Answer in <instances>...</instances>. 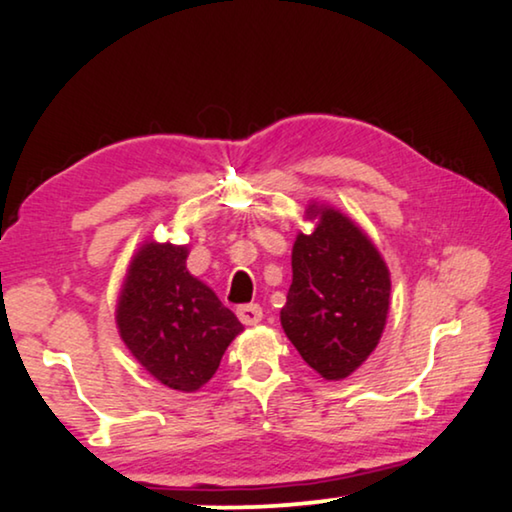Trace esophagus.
Instances as JSON below:
<instances>
[{
    "label": "esophagus",
    "mask_w": 512,
    "mask_h": 512,
    "mask_svg": "<svg viewBox=\"0 0 512 512\" xmlns=\"http://www.w3.org/2000/svg\"><path fill=\"white\" fill-rule=\"evenodd\" d=\"M237 317H240V321L244 326H256V324H261V319H263V310H261V305H242V307H237Z\"/></svg>",
    "instance_id": "obj_1"
}]
</instances>
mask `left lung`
Instances as JSON below:
<instances>
[{
    "label": "left lung",
    "mask_w": 512,
    "mask_h": 512,
    "mask_svg": "<svg viewBox=\"0 0 512 512\" xmlns=\"http://www.w3.org/2000/svg\"><path fill=\"white\" fill-rule=\"evenodd\" d=\"M291 251L293 279L279 321L324 380H345L375 352L387 326L391 275L373 240L340 209L310 202Z\"/></svg>",
    "instance_id": "left-lung-1"
}]
</instances>
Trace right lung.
Here are the masks:
<instances>
[{
	"instance_id": "obj_1",
	"label": "right lung",
	"mask_w": 512,
	"mask_h": 512,
	"mask_svg": "<svg viewBox=\"0 0 512 512\" xmlns=\"http://www.w3.org/2000/svg\"><path fill=\"white\" fill-rule=\"evenodd\" d=\"M188 244L146 240L130 258L116 300V328L139 366L181 394L212 380L244 331L233 312L186 268Z\"/></svg>"
}]
</instances>
